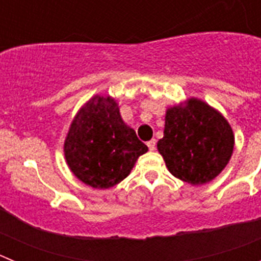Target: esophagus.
<instances>
[{
  "instance_id": "1",
  "label": "esophagus",
  "mask_w": 261,
  "mask_h": 261,
  "mask_svg": "<svg viewBox=\"0 0 261 261\" xmlns=\"http://www.w3.org/2000/svg\"><path fill=\"white\" fill-rule=\"evenodd\" d=\"M146 145H147V147H149V150H154V149H155V145H156L155 138H151L150 141L146 142Z\"/></svg>"
}]
</instances>
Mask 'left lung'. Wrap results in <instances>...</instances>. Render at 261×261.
Masks as SVG:
<instances>
[{"mask_svg":"<svg viewBox=\"0 0 261 261\" xmlns=\"http://www.w3.org/2000/svg\"><path fill=\"white\" fill-rule=\"evenodd\" d=\"M163 133L156 146L168 171L195 186L213 180L234 149V135L225 117L195 98L168 108Z\"/></svg>","mask_w":261,"mask_h":261,"instance_id":"obj_1","label":"left lung"}]
</instances>
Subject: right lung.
Masks as SVG:
<instances>
[{
	"mask_svg": "<svg viewBox=\"0 0 261 261\" xmlns=\"http://www.w3.org/2000/svg\"><path fill=\"white\" fill-rule=\"evenodd\" d=\"M73 174L94 188H110L125 179L147 146L124 124L110 96H94L81 108L64 145Z\"/></svg>",
	"mask_w": 261,
	"mask_h": 261,
	"instance_id": "right-lung-1",
	"label": "right lung"
}]
</instances>
